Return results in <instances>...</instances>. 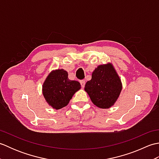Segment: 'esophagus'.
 Instances as JSON below:
<instances>
[{
	"label": "esophagus",
	"instance_id": "34e87169",
	"mask_svg": "<svg viewBox=\"0 0 159 159\" xmlns=\"http://www.w3.org/2000/svg\"><path fill=\"white\" fill-rule=\"evenodd\" d=\"M80 85H81V87H85V81L84 80H80Z\"/></svg>",
	"mask_w": 159,
	"mask_h": 159
}]
</instances>
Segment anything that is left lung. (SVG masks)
Returning <instances> with one entry per match:
<instances>
[{
    "label": "left lung",
    "mask_w": 159,
    "mask_h": 159,
    "mask_svg": "<svg viewBox=\"0 0 159 159\" xmlns=\"http://www.w3.org/2000/svg\"><path fill=\"white\" fill-rule=\"evenodd\" d=\"M122 89L120 76L112 63L98 66L87 81L85 91L94 105L100 109H109L114 105Z\"/></svg>",
    "instance_id": "left-lung-1"
}]
</instances>
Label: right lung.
I'll use <instances>...</instances> for the list:
<instances>
[{
	"mask_svg": "<svg viewBox=\"0 0 159 159\" xmlns=\"http://www.w3.org/2000/svg\"><path fill=\"white\" fill-rule=\"evenodd\" d=\"M80 89L76 80L68 79V73L63 69L52 70L42 85V93L46 101L55 109L67 106L74 94Z\"/></svg>",
	"mask_w": 159,
	"mask_h": 159,
	"instance_id": "right-lung-1",
	"label": "right lung"
}]
</instances>
